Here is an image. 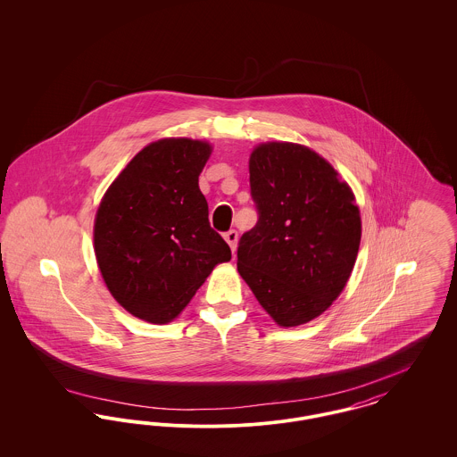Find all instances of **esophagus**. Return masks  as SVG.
Instances as JSON below:
<instances>
[{
  "mask_svg": "<svg viewBox=\"0 0 457 457\" xmlns=\"http://www.w3.org/2000/svg\"><path fill=\"white\" fill-rule=\"evenodd\" d=\"M224 239L228 241V245L231 246V250H237V243H238V231L237 229H229L228 233H224Z\"/></svg>",
  "mask_w": 457,
  "mask_h": 457,
  "instance_id": "34e87169",
  "label": "esophagus"
}]
</instances>
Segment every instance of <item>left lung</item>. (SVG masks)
Returning <instances> with one entry per match:
<instances>
[{
	"instance_id": "1",
	"label": "left lung",
	"mask_w": 457,
	"mask_h": 457,
	"mask_svg": "<svg viewBox=\"0 0 457 457\" xmlns=\"http://www.w3.org/2000/svg\"><path fill=\"white\" fill-rule=\"evenodd\" d=\"M250 192L259 220L239 238V276L279 326L306 324L341 295L354 267V195L324 157L289 142L252 153Z\"/></svg>"
}]
</instances>
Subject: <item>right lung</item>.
I'll return each instance as SVG.
<instances>
[{
  "label": "right lung",
  "instance_id": "add662e5",
  "mask_svg": "<svg viewBox=\"0 0 457 457\" xmlns=\"http://www.w3.org/2000/svg\"><path fill=\"white\" fill-rule=\"evenodd\" d=\"M212 147L162 138L137 154L111 183L94 224V250L114 300L131 315L166 324L231 250L209 224L198 188Z\"/></svg>",
  "mask_w": 457,
  "mask_h": 457
}]
</instances>
